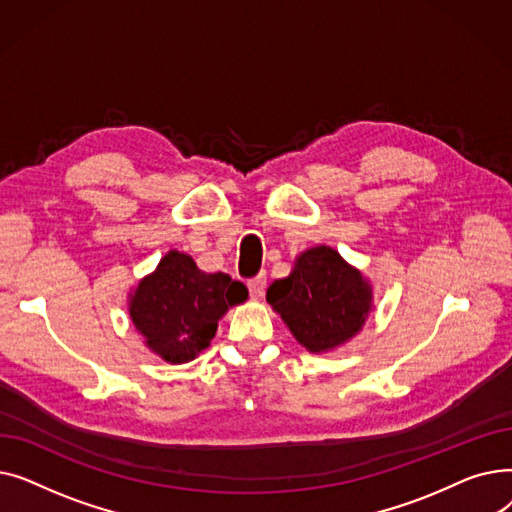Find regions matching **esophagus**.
Listing matches in <instances>:
<instances>
[{"label":"esophagus","mask_w":512,"mask_h":512,"mask_svg":"<svg viewBox=\"0 0 512 512\" xmlns=\"http://www.w3.org/2000/svg\"><path fill=\"white\" fill-rule=\"evenodd\" d=\"M265 284H267V276H265V274H259V276H255V278H251V280L247 282L249 292H251L253 299H261V297H263Z\"/></svg>","instance_id":"obj_1"}]
</instances>
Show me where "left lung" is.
Masks as SVG:
<instances>
[{
  "mask_svg": "<svg viewBox=\"0 0 512 512\" xmlns=\"http://www.w3.org/2000/svg\"><path fill=\"white\" fill-rule=\"evenodd\" d=\"M371 286L332 247H313L265 299L309 353H328L357 336L371 311Z\"/></svg>",
  "mask_w": 512,
  "mask_h": 512,
  "instance_id": "obj_1",
  "label": "left lung"
}]
</instances>
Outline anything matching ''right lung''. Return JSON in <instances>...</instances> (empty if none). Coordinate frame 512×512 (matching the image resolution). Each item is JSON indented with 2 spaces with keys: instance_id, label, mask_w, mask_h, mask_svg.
Listing matches in <instances>:
<instances>
[{
  "instance_id": "add662e5",
  "label": "right lung",
  "mask_w": 512,
  "mask_h": 512,
  "mask_svg": "<svg viewBox=\"0 0 512 512\" xmlns=\"http://www.w3.org/2000/svg\"><path fill=\"white\" fill-rule=\"evenodd\" d=\"M247 297L242 282L222 272L205 274L191 255L170 251L134 288L128 311L155 355L186 363L209 346L224 313Z\"/></svg>"
}]
</instances>
